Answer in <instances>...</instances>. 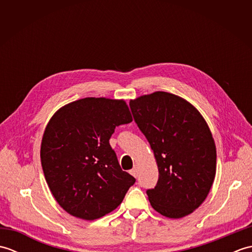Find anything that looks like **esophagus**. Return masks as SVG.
<instances>
[{"label": "esophagus", "mask_w": 252, "mask_h": 252, "mask_svg": "<svg viewBox=\"0 0 252 252\" xmlns=\"http://www.w3.org/2000/svg\"><path fill=\"white\" fill-rule=\"evenodd\" d=\"M130 173L134 176V178H136L137 176V169L136 168H133L131 171H130Z\"/></svg>", "instance_id": "obj_1"}]
</instances>
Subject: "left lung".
Segmentation results:
<instances>
[{
	"instance_id": "obj_1",
	"label": "left lung",
	"mask_w": 252,
	"mask_h": 252,
	"mask_svg": "<svg viewBox=\"0 0 252 252\" xmlns=\"http://www.w3.org/2000/svg\"><path fill=\"white\" fill-rule=\"evenodd\" d=\"M137 126L151 145L159 171L152 207L167 218L189 216L205 201L217 170V149L206 120L178 95L155 92L130 101Z\"/></svg>"
}]
</instances>
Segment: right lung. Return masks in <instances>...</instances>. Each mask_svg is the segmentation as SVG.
Listing matches in <instances>:
<instances>
[{"label":"right lung","instance_id":"1","mask_svg":"<svg viewBox=\"0 0 252 252\" xmlns=\"http://www.w3.org/2000/svg\"><path fill=\"white\" fill-rule=\"evenodd\" d=\"M132 121L122 99L87 97L58 109L45 127L41 163L56 201L92 221L114 211L135 179L122 171L109 138Z\"/></svg>","mask_w":252,"mask_h":252}]
</instances>
